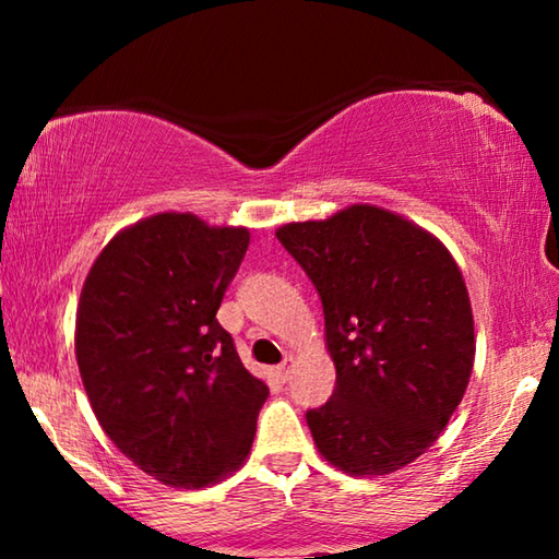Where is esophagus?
<instances>
[{
    "mask_svg": "<svg viewBox=\"0 0 559 559\" xmlns=\"http://www.w3.org/2000/svg\"><path fill=\"white\" fill-rule=\"evenodd\" d=\"M276 372L283 382H288L293 372V357H283V362L276 367Z\"/></svg>",
    "mask_w": 559,
    "mask_h": 559,
    "instance_id": "34e87169",
    "label": "esophagus"
}]
</instances>
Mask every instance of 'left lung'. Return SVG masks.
<instances>
[{"mask_svg": "<svg viewBox=\"0 0 559 559\" xmlns=\"http://www.w3.org/2000/svg\"><path fill=\"white\" fill-rule=\"evenodd\" d=\"M323 302L337 382L306 412L316 447L340 471L384 476L421 456L463 400L473 316L443 243L380 206L276 231Z\"/></svg>", "mask_w": 559, "mask_h": 559, "instance_id": "8db88e82", "label": "left lung"}]
</instances>
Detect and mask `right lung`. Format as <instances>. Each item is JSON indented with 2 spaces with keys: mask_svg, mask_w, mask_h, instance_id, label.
<instances>
[{
  "mask_svg": "<svg viewBox=\"0 0 559 559\" xmlns=\"http://www.w3.org/2000/svg\"><path fill=\"white\" fill-rule=\"evenodd\" d=\"M249 231L157 214L93 263L75 318V359L103 431L150 476L202 488L236 471L269 386L216 320Z\"/></svg>",
  "mask_w": 559,
  "mask_h": 559,
  "instance_id": "right-lung-1",
  "label": "right lung"
}]
</instances>
